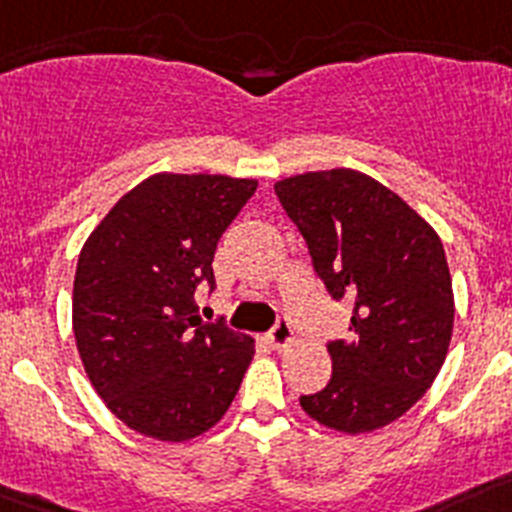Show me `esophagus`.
<instances>
[{
  "label": "esophagus",
  "instance_id": "obj_1",
  "mask_svg": "<svg viewBox=\"0 0 512 512\" xmlns=\"http://www.w3.org/2000/svg\"><path fill=\"white\" fill-rule=\"evenodd\" d=\"M268 340H270V345H273V348H286L288 342L293 340L291 322H288V319H278L273 330L268 332Z\"/></svg>",
  "mask_w": 512,
  "mask_h": 512
}]
</instances>
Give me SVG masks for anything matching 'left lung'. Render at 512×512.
<instances>
[{"label": "left lung", "instance_id": "left-lung-1", "mask_svg": "<svg viewBox=\"0 0 512 512\" xmlns=\"http://www.w3.org/2000/svg\"><path fill=\"white\" fill-rule=\"evenodd\" d=\"M332 299H353L348 340L327 345L332 379L301 407L340 433H371L430 389L453 332L446 252L415 208L358 170L275 182Z\"/></svg>", "mask_w": 512, "mask_h": 512}]
</instances>
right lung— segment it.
<instances>
[{"instance_id":"right-lung-1","label":"right lung","mask_w":512,"mask_h":512,"mask_svg":"<svg viewBox=\"0 0 512 512\" xmlns=\"http://www.w3.org/2000/svg\"><path fill=\"white\" fill-rule=\"evenodd\" d=\"M257 180L159 175L128 190L79 252L71 322L92 386L118 420L157 441L211 430L237 397L255 340L195 317L213 255Z\"/></svg>"}]
</instances>
